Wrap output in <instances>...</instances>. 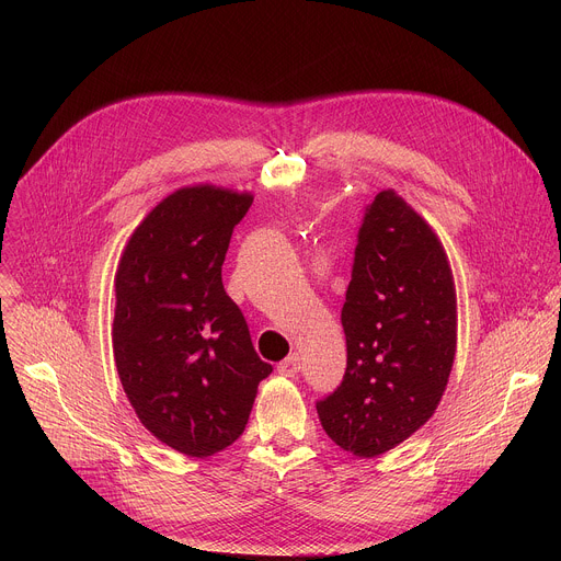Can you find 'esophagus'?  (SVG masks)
Returning a JSON list of instances; mask_svg holds the SVG:
<instances>
[{
	"instance_id": "obj_1",
	"label": "esophagus",
	"mask_w": 561,
	"mask_h": 561,
	"mask_svg": "<svg viewBox=\"0 0 561 561\" xmlns=\"http://www.w3.org/2000/svg\"><path fill=\"white\" fill-rule=\"evenodd\" d=\"M299 368H301V357H299L297 353L288 355V357L277 366V370H279L282 375H286V377H295V375L299 373Z\"/></svg>"
}]
</instances>
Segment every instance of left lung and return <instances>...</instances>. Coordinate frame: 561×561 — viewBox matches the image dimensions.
I'll return each mask as SVG.
<instances>
[{
    "label": "left lung",
    "instance_id": "1",
    "mask_svg": "<svg viewBox=\"0 0 561 561\" xmlns=\"http://www.w3.org/2000/svg\"><path fill=\"white\" fill-rule=\"evenodd\" d=\"M346 373L317 402L327 435L377 457L420 431L446 390L457 348V297L446 251L394 191L366 208L342 308Z\"/></svg>",
    "mask_w": 561,
    "mask_h": 561
}]
</instances>
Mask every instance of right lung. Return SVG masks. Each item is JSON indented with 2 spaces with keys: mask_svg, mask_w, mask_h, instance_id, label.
I'll return each instance as SVG.
<instances>
[{
  "mask_svg": "<svg viewBox=\"0 0 561 561\" xmlns=\"http://www.w3.org/2000/svg\"><path fill=\"white\" fill-rule=\"evenodd\" d=\"M251 193L197 184L159 202L115 273L113 355L139 422L188 457L230 446L273 366L226 295L221 264Z\"/></svg>",
  "mask_w": 561,
  "mask_h": 561,
  "instance_id": "add662e5",
  "label": "right lung"
}]
</instances>
